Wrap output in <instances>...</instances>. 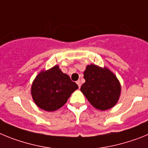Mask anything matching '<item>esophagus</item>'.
<instances>
[{
	"instance_id": "1",
	"label": "esophagus",
	"mask_w": 148,
	"mask_h": 148,
	"mask_svg": "<svg viewBox=\"0 0 148 148\" xmlns=\"http://www.w3.org/2000/svg\"><path fill=\"white\" fill-rule=\"evenodd\" d=\"M77 83L79 88H80V86H81V83H80V81H79V80H77Z\"/></svg>"
}]
</instances>
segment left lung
<instances>
[{
    "mask_svg": "<svg viewBox=\"0 0 148 148\" xmlns=\"http://www.w3.org/2000/svg\"><path fill=\"white\" fill-rule=\"evenodd\" d=\"M84 79L86 82L80 90L94 107L106 110L115 106L120 96L121 85L109 69L92 64L88 65Z\"/></svg>",
    "mask_w": 148,
    "mask_h": 148,
    "instance_id": "left-lung-1",
    "label": "left lung"
}]
</instances>
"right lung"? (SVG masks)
I'll list each match as a JSON object with an SVG mask.
<instances>
[{
  "label": "right lung",
  "mask_w": 148,
  "mask_h": 148,
  "mask_svg": "<svg viewBox=\"0 0 148 148\" xmlns=\"http://www.w3.org/2000/svg\"><path fill=\"white\" fill-rule=\"evenodd\" d=\"M77 88V84L56 65L37 76L32 85L31 94L38 107L51 112L63 106Z\"/></svg>",
  "instance_id": "obj_1"
}]
</instances>
